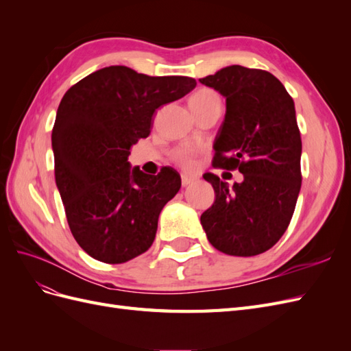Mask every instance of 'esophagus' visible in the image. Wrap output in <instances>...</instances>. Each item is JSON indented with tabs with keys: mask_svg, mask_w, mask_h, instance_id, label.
Returning a JSON list of instances; mask_svg holds the SVG:
<instances>
[{
	"mask_svg": "<svg viewBox=\"0 0 351 351\" xmlns=\"http://www.w3.org/2000/svg\"><path fill=\"white\" fill-rule=\"evenodd\" d=\"M196 182V178L195 177H190V176H187V174H182V184L186 187V186H190V184H193Z\"/></svg>",
	"mask_w": 351,
	"mask_h": 351,
	"instance_id": "esophagus-1",
	"label": "esophagus"
}]
</instances>
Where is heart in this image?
Wrapping results in <instances>:
<instances>
[{
    "instance_id": "1",
    "label": "heart",
    "mask_w": 351,
    "mask_h": 351,
    "mask_svg": "<svg viewBox=\"0 0 351 351\" xmlns=\"http://www.w3.org/2000/svg\"><path fill=\"white\" fill-rule=\"evenodd\" d=\"M212 102H219L218 95L210 90V89H199L195 92L190 98V108H196V107H204V105L212 104ZM176 159L182 164L184 168H192L193 167V158L190 151L187 149H180L176 152Z\"/></svg>"
}]
</instances>
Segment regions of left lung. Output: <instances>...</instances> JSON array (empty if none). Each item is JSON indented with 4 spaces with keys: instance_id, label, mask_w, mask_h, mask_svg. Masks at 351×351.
Returning <instances> with one entry per match:
<instances>
[{
    "instance_id": "obj_1",
    "label": "left lung",
    "mask_w": 351,
    "mask_h": 351,
    "mask_svg": "<svg viewBox=\"0 0 351 351\" xmlns=\"http://www.w3.org/2000/svg\"><path fill=\"white\" fill-rule=\"evenodd\" d=\"M202 84L226 98V117L214 142V165L239 169L228 186L215 174V200L200 215L209 243L230 256H256L289 227L302 186V139L294 101L271 73L228 66Z\"/></svg>"
}]
</instances>
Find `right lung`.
Instances as JSON below:
<instances>
[{
  "label": "right lung",
  "mask_w": 351,
  "mask_h": 351,
  "mask_svg": "<svg viewBox=\"0 0 351 351\" xmlns=\"http://www.w3.org/2000/svg\"><path fill=\"white\" fill-rule=\"evenodd\" d=\"M195 88L192 77L111 66L62 97L51 136L56 183L71 234L93 259L124 263L152 246L159 214L182 178L171 167L145 174L127 159L149 136L155 111Z\"/></svg>",
  "instance_id": "obj_1"
}]
</instances>
